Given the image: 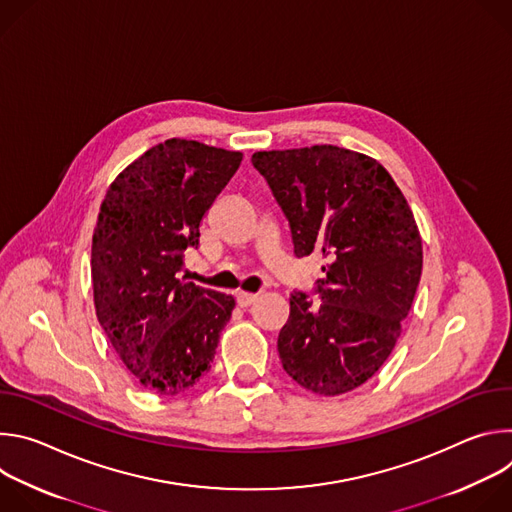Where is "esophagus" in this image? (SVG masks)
Wrapping results in <instances>:
<instances>
[{
  "label": "esophagus",
  "mask_w": 512,
  "mask_h": 512,
  "mask_svg": "<svg viewBox=\"0 0 512 512\" xmlns=\"http://www.w3.org/2000/svg\"><path fill=\"white\" fill-rule=\"evenodd\" d=\"M257 300V294H247V291H239L237 294V304L241 308H249Z\"/></svg>",
  "instance_id": "34e87169"
}]
</instances>
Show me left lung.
I'll list each match as a JSON object with an SVG mask.
<instances>
[{"mask_svg":"<svg viewBox=\"0 0 512 512\" xmlns=\"http://www.w3.org/2000/svg\"><path fill=\"white\" fill-rule=\"evenodd\" d=\"M255 170L283 210L296 257L328 259L310 298L294 291L279 332L283 371L318 395L367 383L401 336L421 277L413 212L373 158L336 145L257 152Z\"/></svg>","mask_w":512,"mask_h":512,"instance_id":"left-lung-1","label":"left lung"}]
</instances>
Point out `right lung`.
<instances>
[{
  "label": "right lung",
  "mask_w": 512,
  "mask_h": 512,
  "mask_svg": "<svg viewBox=\"0 0 512 512\" xmlns=\"http://www.w3.org/2000/svg\"><path fill=\"white\" fill-rule=\"evenodd\" d=\"M243 160L168 139L127 166L101 204L91 249L95 310L111 346L150 393L188 391L210 369L235 300L186 281L184 251Z\"/></svg>",
  "instance_id": "obj_1"
}]
</instances>
